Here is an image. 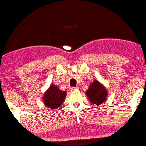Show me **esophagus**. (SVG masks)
Returning <instances> with one entry per match:
<instances>
[{
	"mask_svg": "<svg viewBox=\"0 0 146 146\" xmlns=\"http://www.w3.org/2000/svg\"><path fill=\"white\" fill-rule=\"evenodd\" d=\"M77 89H78L77 87H71V88H70V91H75V90H76Z\"/></svg>",
	"mask_w": 146,
	"mask_h": 146,
	"instance_id": "obj_1",
	"label": "esophagus"
}]
</instances>
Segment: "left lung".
I'll return each instance as SVG.
<instances>
[{
	"label": "left lung",
	"mask_w": 146,
	"mask_h": 146,
	"mask_svg": "<svg viewBox=\"0 0 146 146\" xmlns=\"http://www.w3.org/2000/svg\"><path fill=\"white\" fill-rule=\"evenodd\" d=\"M86 94L91 102L96 105L103 104L108 96V92L105 87L98 80H95L91 84Z\"/></svg>",
	"instance_id": "left-lung-1"
}]
</instances>
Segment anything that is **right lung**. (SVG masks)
Segmentation results:
<instances>
[{"instance_id": "1", "label": "right lung", "mask_w": 146, "mask_h": 146, "mask_svg": "<svg viewBox=\"0 0 146 146\" xmlns=\"http://www.w3.org/2000/svg\"><path fill=\"white\" fill-rule=\"evenodd\" d=\"M66 96V93L59 90L56 85L51 84L49 89L43 95V101L46 107L55 110L60 107Z\"/></svg>"}]
</instances>
